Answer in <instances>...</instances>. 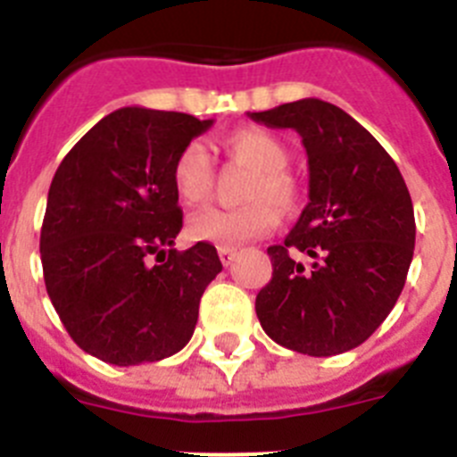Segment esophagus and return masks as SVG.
Returning a JSON list of instances; mask_svg holds the SVG:
<instances>
[{
    "instance_id": "esophagus-1",
    "label": "esophagus",
    "mask_w": 457,
    "mask_h": 457,
    "mask_svg": "<svg viewBox=\"0 0 457 457\" xmlns=\"http://www.w3.org/2000/svg\"><path fill=\"white\" fill-rule=\"evenodd\" d=\"M220 258H221V263H224L226 268H228V265L233 263V258H236V249H224V247H221L220 249Z\"/></svg>"
}]
</instances>
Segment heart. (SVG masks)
I'll list each match as a JSON object with an SVG mask.
<instances>
[{
    "label": "heart",
    "instance_id": "1",
    "mask_svg": "<svg viewBox=\"0 0 457 457\" xmlns=\"http://www.w3.org/2000/svg\"><path fill=\"white\" fill-rule=\"evenodd\" d=\"M226 157L252 171L242 189L240 208H204L187 220V237L215 247L236 249L261 237L277 224V210L290 212L300 201V185L288 171L290 153L272 132L242 128L221 139ZM215 171L201 144L183 146L171 164L173 192L185 205H199L212 192Z\"/></svg>",
    "mask_w": 457,
    "mask_h": 457
}]
</instances>
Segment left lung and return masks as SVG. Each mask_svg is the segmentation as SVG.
I'll return each mask as SVG.
<instances>
[{"label":"left lung","mask_w":457,"mask_h":457,"mask_svg":"<svg viewBox=\"0 0 457 457\" xmlns=\"http://www.w3.org/2000/svg\"><path fill=\"white\" fill-rule=\"evenodd\" d=\"M249 119L293 128L309 157V204L286 240L268 247L272 278L256 295L258 320L295 353H348L385 322L405 286L417 236L405 180L378 139L332 103L304 98Z\"/></svg>","instance_id":"left-lung-1"}]
</instances>
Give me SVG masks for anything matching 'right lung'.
<instances>
[{"mask_svg": "<svg viewBox=\"0 0 457 457\" xmlns=\"http://www.w3.org/2000/svg\"><path fill=\"white\" fill-rule=\"evenodd\" d=\"M210 125L180 112L116 109L52 179L40 228L47 295L72 341L107 364H146L183 350L201 295L221 272L208 242L173 249L183 210L171 164Z\"/></svg>", "mask_w": 457, "mask_h": 457, "instance_id": "right-lung-1", "label": "right lung"}]
</instances>
